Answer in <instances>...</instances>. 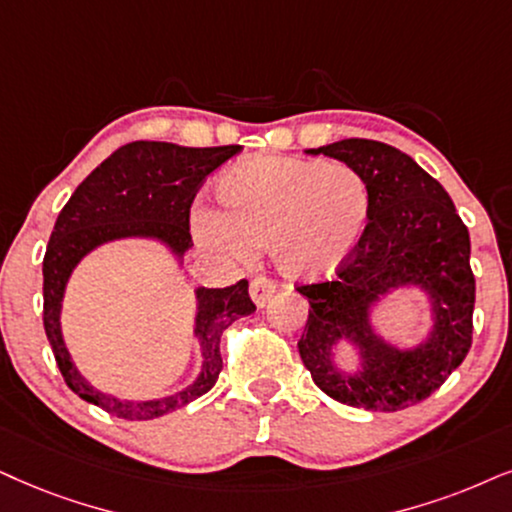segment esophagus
Instances as JSON below:
<instances>
[{
    "label": "esophagus",
    "instance_id": "1",
    "mask_svg": "<svg viewBox=\"0 0 512 512\" xmlns=\"http://www.w3.org/2000/svg\"><path fill=\"white\" fill-rule=\"evenodd\" d=\"M276 290H278V283L274 281V278H267V276L252 278V283H250V295H252V300H255L257 307H264V304H267L271 297L276 295Z\"/></svg>",
    "mask_w": 512,
    "mask_h": 512
}]
</instances>
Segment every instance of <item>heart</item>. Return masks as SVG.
<instances>
[{"instance_id":"heart-1","label":"heart","mask_w":512,"mask_h":512,"mask_svg":"<svg viewBox=\"0 0 512 512\" xmlns=\"http://www.w3.org/2000/svg\"><path fill=\"white\" fill-rule=\"evenodd\" d=\"M224 210H193V234L212 255L245 262L267 245L290 276L338 269L364 236L371 186L340 160L252 158L219 184Z\"/></svg>"}]
</instances>
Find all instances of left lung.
<instances>
[{"label": "left lung", "mask_w": 512, "mask_h": 512, "mask_svg": "<svg viewBox=\"0 0 512 512\" xmlns=\"http://www.w3.org/2000/svg\"><path fill=\"white\" fill-rule=\"evenodd\" d=\"M312 153L331 155L364 174L371 186V215L335 278L295 288L309 300L297 342L300 357L314 383L335 401L368 411L406 409L439 390L470 352L475 274L468 226L442 184L399 148L342 139ZM401 282H418L436 302V333L413 353L385 348L365 323L367 302ZM340 334L365 349V371L354 379L335 372L327 357Z\"/></svg>", "instance_id": "left-lung-1"}]
</instances>
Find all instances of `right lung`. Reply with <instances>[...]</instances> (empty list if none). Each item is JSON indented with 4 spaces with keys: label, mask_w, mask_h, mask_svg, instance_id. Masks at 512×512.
I'll list each match as a JSON object with an SVG mask.
<instances>
[{
    "label": "right lung",
    "mask_w": 512,
    "mask_h": 512,
    "mask_svg": "<svg viewBox=\"0 0 512 512\" xmlns=\"http://www.w3.org/2000/svg\"><path fill=\"white\" fill-rule=\"evenodd\" d=\"M241 146L186 148L165 141H132L103 160L77 186L58 215L44 252V331L66 385L77 397L125 420H151L203 397L222 371L219 340L241 316L255 312L248 281L229 288L198 290L196 333L203 342L205 366L184 392L158 401H120L94 390L75 371L63 345L58 312L70 271L96 245L122 236H155L179 255L193 245L189 219L196 193L210 174L241 153Z\"/></svg>",
    "instance_id": "right-lung-1"
}]
</instances>
